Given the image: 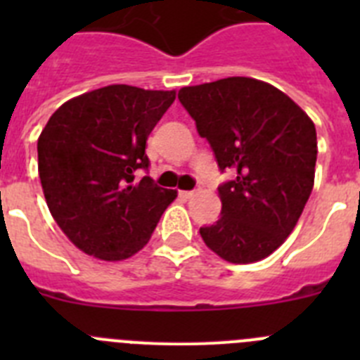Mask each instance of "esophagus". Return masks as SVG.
Listing matches in <instances>:
<instances>
[{"mask_svg": "<svg viewBox=\"0 0 360 360\" xmlns=\"http://www.w3.org/2000/svg\"><path fill=\"white\" fill-rule=\"evenodd\" d=\"M196 193H198V189L180 191V196H184V198H193V196H196Z\"/></svg>", "mask_w": 360, "mask_h": 360, "instance_id": "obj_1", "label": "esophagus"}]
</instances>
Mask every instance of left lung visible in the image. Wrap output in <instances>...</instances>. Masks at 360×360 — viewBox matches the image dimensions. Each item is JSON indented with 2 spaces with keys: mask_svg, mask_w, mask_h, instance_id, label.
<instances>
[{
  "mask_svg": "<svg viewBox=\"0 0 360 360\" xmlns=\"http://www.w3.org/2000/svg\"><path fill=\"white\" fill-rule=\"evenodd\" d=\"M211 146L221 173V216L200 227L212 252L254 263L294 231L314 187L316 126L288 95L250 77H227L178 91Z\"/></svg>",
  "mask_w": 360,
  "mask_h": 360,
  "instance_id": "8db88e82",
  "label": "left lung"
}]
</instances>
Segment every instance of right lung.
<instances>
[{
	"mask_svg": "<svg viewBox=\"0 0 360 360\" xmlns=\"http://www.w3.org/2000/svg\"><path fill=\"white\" fill-rule=\"evenodd\" d=\"M174 91L111 84L63 104L37 141V165L53 219L75 247L120 262L144 247L176 191L135 171Z\"/></svg>",
	"mask_w": 360,
	"mask_h": 360,
	"instance_id": "1",
	"label": "right lung"
}]
</instances>
